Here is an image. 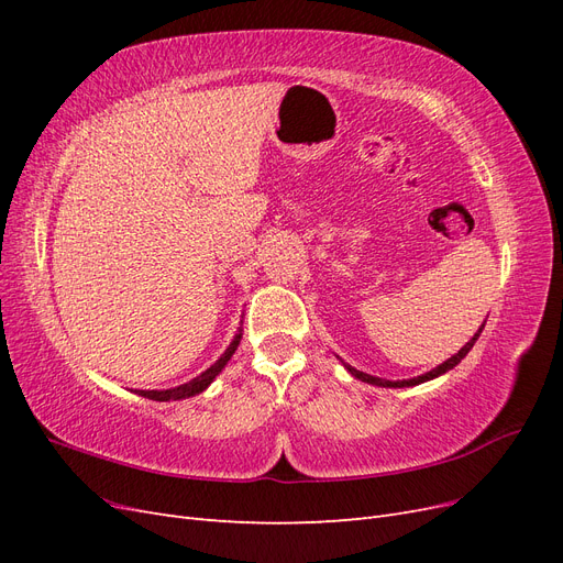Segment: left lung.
<instances>
[{"label":"left lung","instance_id":"obj_1","mask_svg":"<svg viewBox=\"0 0 563 563\" xmlns=\"http://www.w3.org/2000/svg\"><path fill=\"white\" fill-rule=\"evenodd\" d=\"M482 331V329H479ZM479 338V333H476L470 343L460 350L457 354H453L451 360H446L444 364H439L437 368H432V371H428L424 373V376H418V378H411V380H383V378H376V376H368V373H364V371H356L354 366H350V364H345V368L352 373L354 378H360L362 383H371V385H380V387H413V385H420V383H424V380H432V378H437V376H441V373H446V371H451L455 364H460V360H463V356L472 350V345H474V340Z\"/></svg>","mask_w":563,"mask_h":563}]
</instances>
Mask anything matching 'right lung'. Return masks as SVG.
Listing matches in <instances>:
<instances>
[{"label": "right lung", "mask_w": 563, "mask_h": 563, "mask_svg": "<svg viewBox=\"0 0 563 563\" xmlns=\"http://www.w3.org/2000/svg\"><path fill=\"white\" fill-rule=\"evenodd\" d=\"M240 340H242V329L236 331V335L232 338V343H230V347L220 354V360H216L207 371H201L197 378H192V380H187V383H180V385H176V387H166V389H135L139 391L141 397H147V399H155V401H168V399H185V397H192V395H199V391H203L207 389L211 383H213V378L218 376L220 371L225 368V364L230 362V356L234 354V350H236V345H240Z\"/></svg>", "instance_id": "add662e5"}]
</instances>
